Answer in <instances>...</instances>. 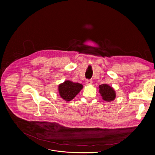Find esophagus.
Returning a JSON list of instances; mask_svg holds the SVG:
<instances>
[{
	"instance_id": "esophagus-1",
	"label": "esophagus",
	"mask_w": 155,
	"mask_h": 155,
	"mask_svg": "<svg viewBox=\"0 0 155 155\" xmlns=\"http://www.w3.org/2000/svg\"><path fill=\"white\" fill-rule=\"evenodd\" d=\"M86 83L87 84H88V85H90V84H92L93 81H92V80H87L86 81Z\"/></svg>"
}]
</instances>
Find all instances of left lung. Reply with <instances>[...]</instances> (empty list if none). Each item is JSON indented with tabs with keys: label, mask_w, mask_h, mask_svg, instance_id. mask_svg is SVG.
Wrapping results in <instances>:
<instances>
[{
	"label": "left lung",
	"mask_w": 155,
	"mask_h": 155,
	"mask_svg": "<svg viewBox=\"0 0 155 155\" xmlns=\"http://www.w3.org/2000/svg\"><path fill=\"white\" fill-rule=\"evenodd\" d=\"M99 93L102 96L104 101L107 102H110L115 99L116 97L115 91L110 86L103 84L99 86Z\"/></svg>",
	"instance_id": "obj_1"
}]
</instances>
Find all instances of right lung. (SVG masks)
Wrapping results in <instances>:
<instances>
[{"label":"right lung","mask_w":155,"mask_h":155,"mask_svg":"<svg viewBox=\"0 0 155 155\" xmlns=\"http://www.w3.org/2000/svg\"><path fill=\"white\" fill-rule=\"evenodd\" d=\"M83 87V86L80 83L65 81L64 83L59 84V93L63 99L70 101L75 97Z\"/></svg>","instance_id":"obj_1"}]
</instances>
